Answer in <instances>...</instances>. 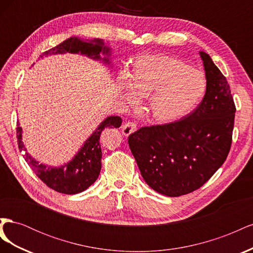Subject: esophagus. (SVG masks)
<instances>
[{
	"instance_id": "obj_1",
	"label": "esophagus",
	"mask_w": 253,
	"mask_h": 253,
	"mask_svg": "<svg viewBox=\"0 0 253 253\" xmlns=\"http://www.w3.org/2000/svg\"><path fill=\"white\" fill-rule=\"evenodd\" d=\"M121 129H122V134H124L125 136H128L129 134H132L136 131L137 125L135 124V122L127 121V122H126L124 126H122Z\"/></svg>"
}]
</instances>
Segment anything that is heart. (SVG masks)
<instances>
[{"instance_id": "1", "label": "heart", "mask_w": 253, "mask_h": 253, "mask_svg": "<svg viewBox=\"0 0 253 253\" xmlns=\"http://www.w3.org/2000/svg\"><path fill=\"white\" fill-rule=\"evenodd\" d=\"M128 102L147 98L153 119L171 122L185 116L200 103L206 91L203 75L182 61L166 55L141 56L135 60L128 78L120 77Z\"/></svg>"}]
</instances>
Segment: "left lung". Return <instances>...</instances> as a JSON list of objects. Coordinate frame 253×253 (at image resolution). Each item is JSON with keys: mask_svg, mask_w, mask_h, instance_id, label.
<instances>
[{"mask_svg": "<svg viewBox=\"0 0 253 253\" xmlns=\"http://www.w3.org/2000/svg\"><path fill=\"white\" fill-rule=\"evenodd\" d=\"M200 53L207 85L197 108L170 124L140 127L127 138L145 182L167 196L200 189L231 148L236 109L230 85L208 53Z\"/></svg>", "mask_w": 253, "mask_h": 253, "instance_id": "1", "label": "left lung"}]
</instances>
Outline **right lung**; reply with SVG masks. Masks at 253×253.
I'll use <instances>...</instances> for the list:
<instances>
[{
	"instance_id": "right-lung-1",
	"label": "right lung",
	"mask_w": 253,
	"mask_h": 253,
	"mask_svg": "<svg viewBox=\"0 0 253 253\" xmlns=\"http://www.w3.org/2000/svg\"><path fill=\"white\" fill-rule=\"evenodd\" d=\"M81 52L94 59H100L99 53H109L110 49L104 46L101 40H91L84 42L77 38H70L56 47L48 49L42 53L43 55H55V53L64 52ZM105 63H109V59H104ZM122 124V119L119 116H110L97 127L85 141L83 147L74 157L72 162L65 164L60 168H50L40 165L34 158L30 157L28 153L23 156L28 166L32 168L35 174L39 177L48 188L64 194H77L86 190L90 185L96 181L101 170V145L100 135L105 127H119ZM17 137L20 151H25L24 144L22 142V128L17 122Z\"/></svg>"
}]
</instances>
